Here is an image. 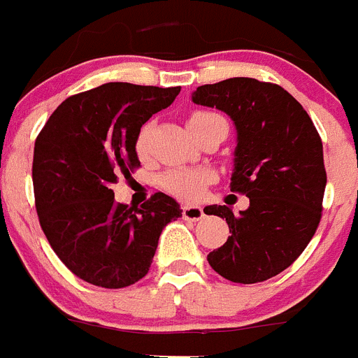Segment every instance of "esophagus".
Instances as JSON below:
<instances>
[{"mask_svg":"<svg viewBox=\"0 0 358 358\" xmlns=\"http://www.w3.org/2000/svg\"><path fill=\"white\" fill-rule=\"evenodd\" d=\"M182 217L189 221H199L203 217V209L200 206H182Z\"/></svg>","mask_w":358,"mask_h":358,"instance_id":"obj_1","label":"esophagus"}]
</instances>
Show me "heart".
Listing matches in <instances>:
<instances>
[{"mask_svg": "<svg viewBox=\"0 0 358 358\" xmlns=\"http://www.w3.org/2000/svg\"><path fill=\"white\" fill-rule=\"evenodd\" d=\"M216 114H210V112H196L189 117V124H196V122H202L206 119L213 117ZM149 134H151V128L144 126L137 138V151L138 155H145L148 151V141ZM210 181V172L207 170H199V169H173L169 170L165 176L162 177V186L170 193V195L177 196V199L186 200V202H192L196 200L202 195L203 188H206L207 182Z\"/></svg>", "mask_w": 358, "mask_h": 358, "instance_id": "1", "label": "heart"}]
</instances>
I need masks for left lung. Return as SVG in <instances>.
<instances>
[{
    "label": "left lung",
    "mask_w": 358,
    "mask_h": 358,
    "mask_svg": "<svg viewBox=\"0 0 358 358\" xmlns=\"http://www.w3.org/2000/svg\"><path fill=\"white\" fill-rule=\"evenodd\" d=\"M193 103L216 107L234 121L237 145L230 189L250 207L224 217L232 236L207 255L210 267L234 283H260L290 267L315 236L327 186L323 145L302 105L278 84L234 77L196 87Z\"/></svg>",
    "instance_id": "1"
}]
</instances>
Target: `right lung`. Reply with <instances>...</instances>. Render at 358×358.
<instances>
[{
    "label": "right lung",
    "instance_id": "obj_1",
    "mask_svg": "<svg viewBox=\"0 0 358 358\" xmlns=\"http://www.w3.org/2000/svg\"><path fill=\"white\" fill-rule=\"evenodd\" d=\"M181 87L107 83L66 98L36 137V213L59 260L80 279L124 288L149 272L162 230L182 216L172 196L155 193L138 209L114 202L112 185L141 165L137 138Z\"/></svg>",
    "mask_w": 358,
    "mask_h": 358
}]
</instances>
